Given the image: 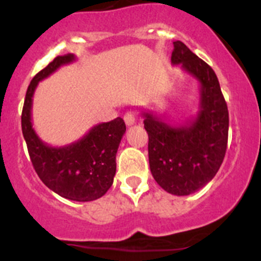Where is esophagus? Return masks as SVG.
Wrapping results in <instances>:
<instances>
[{
  "mask_svg": "<svg viewBox=\"0 0 261 261\" xmlns=\"http://www.w3.org/2000/svg\"><path fill=\"white\" fill-rule=\"evenodd\" d=\"M123 120H125L126 125H127V126H133L134 123L136 122L135 114H134V112H127V114L123 116Z\"/></svg>",
  "mask_w": 261,
  "mask_h": 261,
  "instance_id": "34e87169",
  "label": "esophagus"
}]
</instances>
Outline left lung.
Listing matches in <instances>:
<instances>
[{"label": "left lung", "instance_id": "left-lung-1", "mask_svg": "<svg viewBox=\"0 0 261 261\" xmlns=\"http://www.w3.org/2000/svg\"><path fill=\"white\" fill-rule=\"evenodd\" d=\"M172 64L199 83L198 112L172 125L154 112H143L149 135V164L156 183L168 193L188 196L213 179L227 147L228 111L217 75L179 40L174 41Z\"/></svg>", "mask_w": 261, "mask_h": 261}]
</instances>
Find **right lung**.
Returning a JSON list of instances; mask_svg holds the SVG:
<instances>
[{"instance_id":"1","label":"right lung","mask_w":261,"mask_h":261,"mask_svg":"<svg viewBox=\"0 0 261 261\" xmlns=\"http://www.w3.org/2000/svg\"><path fill=\"white\" fill-rule=\"evenodd\" d=\"M75 59L74 54L57 57L33 78L26 91L21 127L34 169L43 183L63 198L89 202L101 198L114 183L116 154L126 131L122 118L98 123L80 140L64 146L44 143L34 130L31 118L39 82Z\"/></svg>"}]
</instances>
